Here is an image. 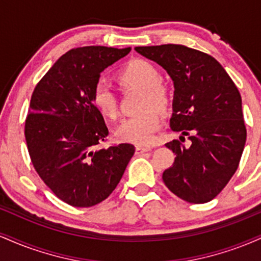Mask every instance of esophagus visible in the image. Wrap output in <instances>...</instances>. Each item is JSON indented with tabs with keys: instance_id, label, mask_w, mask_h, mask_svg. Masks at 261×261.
Wrapping results in <instances>:
<instances>
[{
	"instance_id": "1",
	"label": "esophagus",
	"mask_w": 261,
	"mask_h": 261,
	"mask_svg": "<svg viewBox=\"0 0 261 261\" xmlns=\"http://www.w3.org/2000/svg\"><path fill=\"white\" fill-rule=\"evenodd\" d=\"M148 151H151V147H146V146H136V154H142Z\"/></svg>"
}]
</instances>
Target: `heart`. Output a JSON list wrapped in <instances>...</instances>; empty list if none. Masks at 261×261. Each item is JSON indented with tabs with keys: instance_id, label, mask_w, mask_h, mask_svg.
Here are the masks:
<instances>
[{
	"instance_id": "obj_1",
	"label": "heart",
	"mask_w": 261,
	"mask_h": 261,
	"mask_svg": "<svg viewBox=\"0 0 261 261\" xmlns=\"http://www.w3.org/2000/svg\"><path fill=\"white\" fill-rule=\"evenodd\" d=\"M122 89L139 88L143 91L140 109L143 113L125 119L115 128L118 140L136 145H149L153 142L155 133L160 130L162 118L158 109L164 112L170 104L168 87L161 82L162 76L152 62L143 59L128 61L116 74ZM92 104L101 115L108 119L118 118L119 98L104 82H98L92 92Z\"/></svg>"
}]
</instances>
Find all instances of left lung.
Segmentation results:
<instances>
[{
	"label": "left lung",
	"instance_id": "obj_1",
	"mask_svg": "<svg viewBox=\"0 0 261 261\" xmlns=\"http://www.w3.org/2000/svg\"><path fill=\"white\" fill-rule=\"evenodd\" d=\"M157 62L174 83L170 128L189 136L190 147L178 140L166 143L175 160L163 172L164 184L191 203L211 201L238 168L247 128L241 93L220 62L184 45L137 46Z\"/></svg>",
	"mask_w": 261,
	"mask_h": 261
}]
</instances>
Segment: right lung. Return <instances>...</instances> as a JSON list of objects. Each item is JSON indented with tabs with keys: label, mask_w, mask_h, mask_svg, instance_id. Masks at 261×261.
Here are the masks:
<instances>
[{
	"label": "right lung",
	"mask_w": 261,
	"mask_h": 261,
	"mask_svg": "<svg viewBox=\"0 0 261 261\" xmlns=\"http://www.w3.org/2000/svg\"><path fill=\"white\" fill-rule=\"evenodd\" d=\"M131 47H76L39 81L25 119V141L35 170L60 200L91 207L106 200L135 153L131 143L97 148L109 134L92 104L100 73Z\"/></svg>",
	"instance_id": "add662e5"
}]
</instances>
